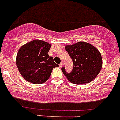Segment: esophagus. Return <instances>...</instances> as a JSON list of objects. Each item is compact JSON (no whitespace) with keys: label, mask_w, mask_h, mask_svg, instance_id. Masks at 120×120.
I'll list each match as a JSON object with an SVG mask.
<instances>
[{"label":"esophagus","mask_w":120,"mask_h":120,"mask_svg":"<svg viewBox=\"0 0 120 120\" xmlns=\"http://www.w3.org/2000/svg\"><path fill=\"white\" fill-rule=\"evenodd\" d=\"M63 62H62V63H60V65H59V66H60V67H62V66H63Z\"/></svg>","instance_id":"esophagus-1"}]
</instances>
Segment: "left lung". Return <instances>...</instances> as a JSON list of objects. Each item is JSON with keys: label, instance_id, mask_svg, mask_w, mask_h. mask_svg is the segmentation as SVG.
I'll list each match as a JSON object with an SVG mask.
<instances>
[{"label": "left lung", "instance_id": "obj_1", "mask_svg": "<svg viewBox=\"0 0 120 120\" xmlns=\"http://www.w3.org/2000/svg\"><path fill=\"white\" fill-rule=\"evenodd\" d=\"M65 49L73 62V69L70 73L62 70L69 82L74 84H84L96 77L102 66V56L98 49L90 43L80 41L66 45Z\"/></svg>", "mask_w": 120, "mask_h": 120}]
</instances>
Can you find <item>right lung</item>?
I'll use <instances>...</instances> for the list:
<instances>
[{"label": "right lung", "mask_w": 120, "mask_h": 120, "mask_svg": "<svg viewBox=\"0 0 120 120\" xmlns=\"http://www.w3.org/2000/svg\"><path fill=\"white\" fill-rule=\"evenodd\" d=\"M51 47L48 42L35 40L20 48L16 63L25 80L35 84H41L48 80L53 68L58 66L48 54Z\"/></svg>", "instance_id": "1"}]
</instances>
